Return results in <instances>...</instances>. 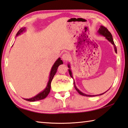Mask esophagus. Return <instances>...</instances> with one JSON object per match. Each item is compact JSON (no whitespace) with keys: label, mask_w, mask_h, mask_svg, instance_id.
I'll list each match as a JSON object with an SVG mask.
<instances>
[{"label":"esophagus","mask_w":128,"mask_h":128,"mask_svg":"<svg viewBox=\"0 0 128 128\" xmlns=\"http://www.w3.org/2000/svg\"><path fill=\"white\" fill-rule=\"evenodd\" d=\"M70 54L67 53H65L62 56V59L63 60L64 62H66V61H68L69 59H70Z\"/></svg>","instance_id":"34e87169"}]
</instances>
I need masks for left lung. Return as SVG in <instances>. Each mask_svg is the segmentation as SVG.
Here are the masks:
<instances>
[{
  "instance_id": "8db88e82",
  "label": "left lung",
  "mask_w": 128,
  "mask_h": 128,
  "mask_svg": "<svg viewBox=\"0 0 128 128\" xmlns=\"http://www.w3.org/2000/svg\"><path fill=\"white\" fill-rule=\"evenodd\" d=\"M98 32L99 33V34H100V35H102L103 36H104L105 38H106L107 39H108L109 42H110L112 44H113V46H114V50H115V52L117 53V48L116 46V45L114 44V42H113V38H112V34H110V32L108 31V30L106 28H105L104 26H101L100 28H99L98 30ZM68 68H70V65H68ZM68 71H69V74H70V77H71L72 78H73V76H72V72H71V70H68ZM74 88L76 89V90L78 91V92L79 93V94L82 95V96H88V97H92V96H94V95L93 96H92V95H87L86 94H84V93H82V92H80V90H79L78 88H77V87L76 86V85H75V83L74 82ZM104 93H102V94H100L99 95H102L104 94ZM95 96V95H94ZM96 96H97V95H96Z\"/></svg>"
}]
</instances>
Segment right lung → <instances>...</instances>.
<instances>
[{
  "instance_id": "add662e5",
  "label": "right lung",
  "mask_w": 128,
  "mask_h": 128,
  "mask_svg": "<svg viewBox=\"0 0 128 128\" xmlns=\"http://www.w3.org/2000/svg\"><path fill=\"white\" fill-rule=\"evenodd\" d=\"M24 30H25V28H21V29L18 32L16 36L19 35V34H21L22 32L24 31ZM63 64L62 61L60 59V58H58V59L57 60L56 62H54V66L51 69V71H50V73L49 82H48L47 86H46L45 90L42 91V92H40L39 94H38V95H36V96L32 97L31 98H24V100L28 101H36L40 100H42V99L45 98L46 97L48 96V94H49V93L50 92V84H51L52 80L54 78V74H56V73L57 72V70H58V66H59L60 64Z\"/></svg>"
}]
</instances>
